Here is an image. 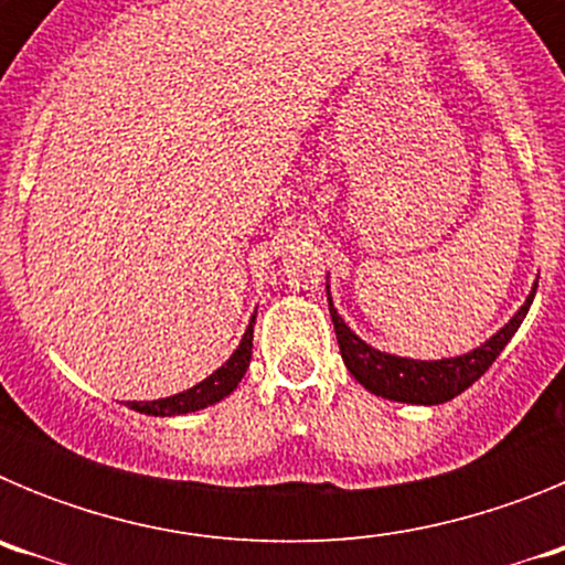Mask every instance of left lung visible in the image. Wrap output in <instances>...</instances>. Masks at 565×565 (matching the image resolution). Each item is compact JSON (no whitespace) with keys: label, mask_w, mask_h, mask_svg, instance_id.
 Here are the masks:
<instances>
[{"label":"left lung","mask_w":565,"mask_h":565,"mask_svg":"<svg viewBox=\"0 0 565 565\" xmlns=\"http://www.w3.org/2000/svg\"><path fill=\"white\" fill-rule=\"evenodd\" d=\"M537 286L526 297L521 311L509 319L507 326L495 333L492 339L476 348V351L463 353L456 359H438V362H422V359H402L382 353L371 348L367 342L356 337L351 328L344 326L342 317L337 313L331 302V291H328V311L333 319V331H337L339 353L344 359V367L351 371V376L359 384H364L367 391L376 393L391 402H407V404H444L463 393L472 382L489 371V364L501 356L507 342L515 337L521 328L523 317L529 313V306L535 299Z\"/></svg>","instance_id":"8db88e82"}]
</instances>
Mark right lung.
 Listing matches in <instances>:
<instances>
[{"instance_id":"obj_1","label":"right lung","mask_w":565,"mask_h":565,"mask_svg":"<svg viewBox=\"0 0 565 565\" xmlns=\"http://www.w3.org/2000/svg\"><path fill=\"white\" fill-rule=\"evenodd\" d=\"M257 317V313H254ZM254 317L248 322L246 333L239 339L237 351L228 356V362L223 367L212 373V376L203 379L201 384H194L189 391L178 393V396L158 398V402H127V407L138 413H147V416H183V413L203 411L209 404L221 402L228 393L239 384V379L246 376V367L252 362V339H254Z\"/></svg>"}]
</instances>
